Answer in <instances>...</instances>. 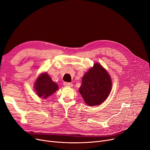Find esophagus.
Instances as JSON below:
<instances>
[{"instance_id":"34e87169","label":"esophagus","mask_w":150,"mask_h":150,"mask_svg":"<svg viewBox=\"0 0 150 150\" xmlns=\"http://www.w3.org/2000/svg\"><path fill=\"white\" fill-rule=\"evenodd\" d=\"M64 85L65 86H68V87H72V86H73V84H72V83H67V82L64 83Z\"/></svg>"}]
</instances>
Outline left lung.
<instances>
[{
    "label": "left lung",
    "mask_w": 150,
    "mask_h": 150,
    "mask_svg": "<svg viewBox=\"0 0 150 150\" xmlns=\"http://www.w3.org/2000/svg\"><path fill=\"white\" fill-rule=\"evenodd\" d=\"M111 88V77L106 70L97 62L82 78L79 92L86 105L93 106L103 103Z\"/></svg>",
    "instance_id": "1"
}]
</instances>
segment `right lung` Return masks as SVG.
I'll use <instances>...</instances> for the list:
<instances>
[{"instance_id":"1","label":"right lung","mask_w":150,"mask_h":150,"mask_svg":"<svg viewBox=\"0 0 150 150\" xmlns=\"http://www.w3.org/2000/svg\"><path fill=\"white\" fill-rule=\"evenodd\" d=\"M58 89L57 83L53 82L49 74L45 72L41 74L35 83V90L38 97L47 98Z\"/></svg>"}]
</instances>
